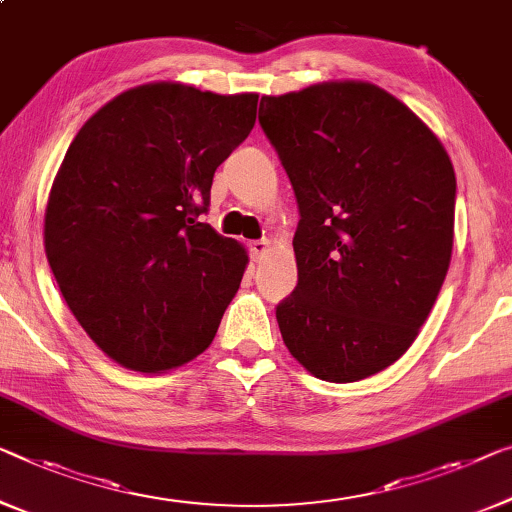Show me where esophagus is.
<instances>
[{
  "instance_id": "34e87169",
  "label": "esophagus",
  "mask_w": 512,
  "mask_h": 512,
  "mask_svg": "<svg viewBox=\"0 0 512 512\" xmlns=\"http://www.w3.org/2000/svg\"><path fill=\"white\" fill-rule=\"evenodd\" d=\"M271 253V241L269 239H259L250 243V257L253 262H262V259Z\"/></svg>"
}]
</instances>
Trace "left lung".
Here are the masks:
<instances>
[{"instance_id":"obj_1","label":"left lung","mask_w":512,"mask_h":512,"mask_svg":"<svg viewBox=\"0 0 512 512\" xmlns=\"http://www.w3.org/2000/svg\"><path fill=\"white\" fill-rule=\"evenodd\" d=\"M259 124L299 202V282L276 308L296 361L333 384L407 352L453 253L455 170L444 144L372 82L262 96Z\"/></svg>"}]
</instances>
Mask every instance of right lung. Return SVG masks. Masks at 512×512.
Returning <instances> with one entry per match:
<instances>
[{
  "label": "right lung",
  "mask_w": 512,
  "mask_h": 512,
  "mask_svg": "<svg viewBox=\"0 0 512 512\" xmlns=\"http://www.w3.org/2000/svg\"><path fill=\"white\" fill-rule=\"evenodd\" d=\"M257 98L133 87L87 119L61 160L45 255L82 329L128 370L179 368L216 338L248 253L200 216L216 167L253 131Z\"/></svg>",
  "instance_id": "1"
}]
</instances>
